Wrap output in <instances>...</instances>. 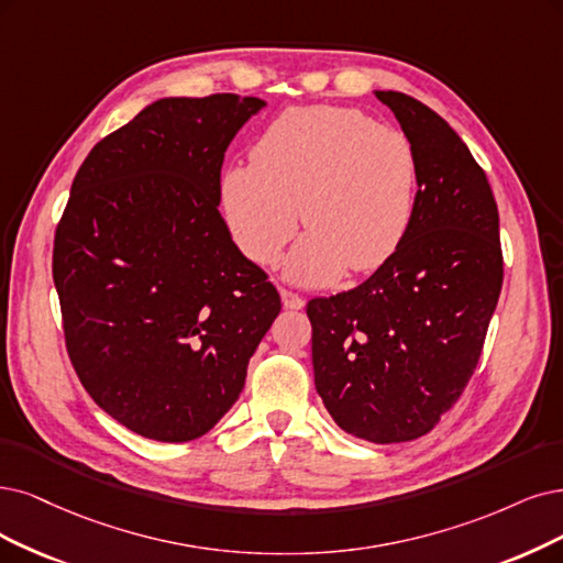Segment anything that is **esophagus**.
<instances>
[{
  "label": "esophagus",
  "mask_w": 563,
  "mask_h": 563,
  "mask_svg": "<svg viewBox=\"0 0 563 563\" xmlns=\"http://www.w3.org/2000/svg\"><path fill=\"white\" fill-rule=\"evenodd\" d=\"M280 299H283V306L289 308V310H301L303 308V299L295 292H289V289H280Z\"/></svg>",
  "instance_id": "obj_1"
}]
</instances>
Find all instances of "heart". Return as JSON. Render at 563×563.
I'll list each match as a JSON object with an SVG mask.
<instances>
[{
    "instance_id": "obj_1",
    "label": "heart",
    "mask_w": 563,
    "mask_h": 563,
    "mask_svg": "<svg viewBox=\"0 0 563 563\" xmlns=\"http://www.w3.org/2000/svg\"><path fill=\"white\" fill-rule=\"evenodd\" d=\"M418 192L408 136L347 107L280 113L260 134L253 162L227 166L220 206L229 232L257 264H274L310 224L285 262L289 280L327 285L343 268L385 264L406 239Z\"/></svg>"
}]
</instances>
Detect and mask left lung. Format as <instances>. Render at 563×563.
Listing matches in <instances>:
<instances>
[{
	"mask_svg": "<svg viewBox=\"0 0 563 563\" xmlns=\"http://www.w3.org/2000/svg\"><path fill=\"white\" fill-rule=\"evenodd\" d=\"M418 159L412 222L376 274L308 301L316 389L334 422L368 443L429 433L462 397L501 295L498 208L450 124L404 92L376 90Z\"/></svg>",
	"mask_w": 563,
	"mask_h": 563,
	"instance_id": "obj_1",
	"label": "left lung"
}]
</instances>
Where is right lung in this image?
<instances>
[{"label": "right lung", "instance_id": "obj_1", "mask_svg": "<svg viewBox=\"0 0 563 563\" xmlns=\"http://www.w3.org/2000/svg\"><path fill=\"white\" fill-rule=\"evenodd\" d=\"M260 97H164L101 139L53 247L69 360L95 404L162 443L232 408L280 297L220 216L227 145Z\"/></svg>", "mask_w": 563, "mask_h": 563}]
</instances>
